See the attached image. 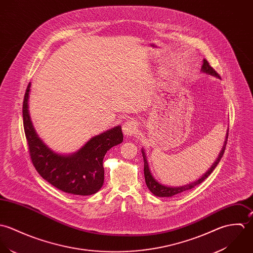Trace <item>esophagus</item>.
Returning a JSON list of instances; mask_svg holds the SVG:
<instances>
[{
	"instance_id": "obj_1",
	"label": "esophagus",
	"mask_w": 253,
	"mask_h": 253,
	"mask_svg": "<svg viewBox=\"0 0 253 253\" xmlns=\"http://www.w3.org/2000/svg\"><path fill=\"white\" fill-rule=\"evenodd\" d=\"M122 130L125 136H132L137 132V123L133 120H127L122 125Z\"/></svg>"
}]
</instances>
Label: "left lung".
<instances>
[{
  "mask_svg": "<svg viewBox=\"0 0 253 253\" xmlns=\"http://www.w3.org/2000/svg\"><path fill=\"white\" fill-rule=\"evenodd\" d=\"M202 72L203 73H206L208 75H211V76H214L216 78H219L220 79V75L209 65L208 61L206 59H203V64L202 66ZM228 135H229V129L227 130V133H226V139H225V142H224V145H223V148L221 150L220 153L218 154V157L216 158V160L214 161V163L212 164V166L205 172V174H203L202 177L200 179H198L197 181L195 182H192L188 185H185V186H180V187H169V186H165V185H162L160 184L159 182H157L153 176H152V172L150 170V166H149V163H148V159H147V155H146V152L144 151V149H142V153H143V157H144V173H145V180H146V184H147V187L149 188V190L152 192V194L156 197H159V198H169V197H173V196H176L178 194H181L185 191H188V190H191L193 188H195L196 186L200 185L201 183H202L211 173L212 171L215 169V167L217 166V164L219 163V161L221 160L224 152H225V149H226V145H227V139H228Z\"/></svg>",
  "mask_w": 253,
  "mask_h": 253,
  "instance_id": "obj_1",
  "label": "left lung"
}]
</instances>
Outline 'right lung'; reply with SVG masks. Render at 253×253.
I'll use <instances>...</instances> for the list:
<instances>
[{"label": "right lung", "instance_id": "add662e5", "mask_svg": "<svg viewBox=\"0 0 253 253\" xmlns=\"http://www.w3.org/2000/svg\"><path fill=\"white\" fill-rule=\"evenodd\" d=\"M31 83L24 96L23 126L32 163L40 176L54 188L71 195L91 196L100 191L104 180L102 160L108 150L123 142L121 126H115L90 139L71 154L52 151L37 134L28 110Z\"/></svg>", "mask_w": 253, "mask_h": 253}]
</instances>
